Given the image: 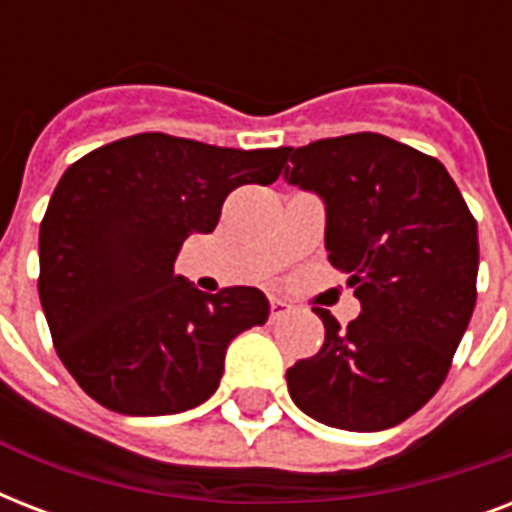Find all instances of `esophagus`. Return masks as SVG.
I'll list each match as a JSON object with an SVG mask.
<instances>
[{
  "instance_id": "obj_1",
  "label": "esophagus",
  "mask_w": 512,
  "mask_h": 512,
  "mask_svg": "<svg viewBox=\"0 0 512 512\" xmlns=\"http://www.w3.org/2000/svg\"><path fill=\"white\" fill-rule=\"evenodd\" d=\"M289 313H292V305L284 303V300H279V297H273V300H271V319L281 321L284 316H289Z\"/></svg>"
}]
</instances>
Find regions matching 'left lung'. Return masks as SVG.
<instances>
[{
  "label": "left lung",
  "mask_w": 512,
  "mask_h": 512,
  "mask_svg": "<svg viewBox=\"0 0 512 512\" xmlns=\"http://www.w3.org/2000/svg\"><path fill=\"white\" fill-rule=\"evenodd\" d=\"M284 180L324 201L329 263L361 303L324 321L316 356L287 369L300 412L374 433L428 404L476 308L478 225L446 167L377 132L284 148Z\"/></svg>",
  "instance_id": "8db88e82"
}]
</instances>
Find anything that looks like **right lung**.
<instances>
[{"label":"right lung","instance_id":"add662e5","mask_svg":"<svg viewBox=\"0 0 512 512\" xmlns=\"http://www.w3.org/2000/svg\"><path fill=\"white\" fill-rule=\"evenodd\" d=\"M284 148L207 146L143 132L71 164L39 228V300L60 361L111 412L180 414L220 385L225 350L268 321L255 287L204 295L175 276L191 233H212L225 196L268 185Z\"/></svg>","mask_w":512,"mask_h":512}]
</instances>
